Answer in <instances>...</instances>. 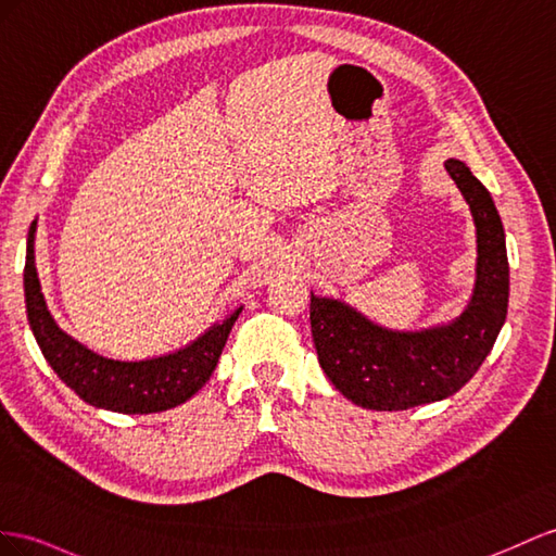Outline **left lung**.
Masks as SVG:
<instances>
[{"mask_svg":"<svg viewBox=\"0 0 556 556\" xmlns=\"http://www.w3.org/2000/svg\"><path fill=\"white\" fill-rule=\"evenodd\" d=\"M477 227V281L463 315L422 331H392L333 298H309V324L324 374L350 402L406 410L458 392L489 357L507 317L505 230L489 190L460 160L446 162Z\"/></svg>","mask_w":556,"mask_h":556,"instance_id":"left-lung-1","label":"left lung"}]
</instances>
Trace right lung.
Listing matches in <instances>:
<instances>
[{"label": "right lung", "mask_w": 556, "mask_h": 556, "mask_svg": "<svg viewBox=\"0 0 556 556\" xmlns=\"http://www.w3.org/2000/svg\"><path fill=\"white\" fill-rule=\"evenodd\" d=\"M35 232L37 220H33L27 232L23 273L27 321L45 359L55 376L79 394V400L115 414H160L188 402L206 386L241 307L230 312L220 324H213L190 345L164 357L142 362L108 359L67 336L51 317L35 267Z\"/></svg>", "instance_id": "add662e5"}]
</instances>
